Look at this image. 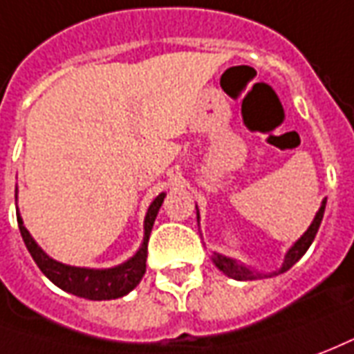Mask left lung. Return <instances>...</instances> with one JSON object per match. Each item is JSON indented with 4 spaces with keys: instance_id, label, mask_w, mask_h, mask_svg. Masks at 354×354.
Segmentation results:
<instances>
[{
    "instance_id": "1",
    "label": "left lung",
    "mask_w": 354,
    "mask_h": 354,
    "mask_svg": "<svg viewBox=\"0 0 354 354\" xmlns=\"http://www.w3.org/2000/svg\"><path fill=\"white\" fill-rule=\"evenodd\" d=\"M324 207H326V198L322 200L321 207L317 211V215L309 224V228L304 234H301L296 241L292 243V247L286 251L285 260H283V266H281L277 272L272 273H259L251 270V268H247L243 262H239L236 259H230V257H224L221 252H211V260H213V264L224 273V275H228L232 279L236 281H252V279H262V277H273V275H279V273H285L286 270H290L298 260L306 254V251L309 249V245L313 243L315 236H317V232H319V226H321L322 215H324ZM196 218H198V224H200V209L196 205Z\"/></svg>"
}]
</instances>
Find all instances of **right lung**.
<instances>
[{
  "mask_svg": "<svg viewBox=\"0 0 354 354\" xmlns=\"http://www.w3.org/2000/svg\"><path fill=\"white\" fill-rule=\"evenodd\" d=\"M17 198L18 196H15V200ZM164 198H166V192L156 196L147 209L145 223H143V230H145L143 232V241L139 245L136 254L128 260H124L122 264L113 266V268H79V266H69L50 259L37 245L32 234L28 232L24 221L20 216V211H17V221L20 236L24 239L32 259L35 260V264L39 266L41 272L45 273L58 288L69 294H75L79 298H84V300H117V298H122L128 292H131L145 275L147 243H149L154 218H156L160 207L164 203Z\"/></svg>",
  "mask_w": 354,
  "mask_h": 354,
  "instance_id": "add662e5",
  "label": "right lung"
}]
</instances>
